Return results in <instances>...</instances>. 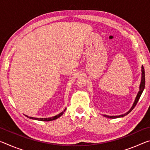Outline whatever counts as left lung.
<instances>
[{
    "label": "left lung",
    "mask_w": 150,
    "mask_h": 150,
    "mask_svg": "<svg viewBox=\"0 0 150 150\" xmlns=\"http://www.w3.org/2000/svg\"><path fill=\"white\" fill-rule=\"evenodd\" d=\"M144 88H145V71H144V68L143 67V65H142V79H141V83H140V85H139V89L138 94H137V96L135 98V100H134V103H133V105L132 106L131 108L129 110V111L127 112L126 113L124 114V115H119V116H107V115H103L106 118H120V117H123V116H126L128 115L130 112L133 110L134 108L135 107L136 104L138 103V100L139 99V97H140V96L142 95V92H143V91L144 89Z\"/></svg>",
    "instance_id": "left-lung-1"
}]
</instances>
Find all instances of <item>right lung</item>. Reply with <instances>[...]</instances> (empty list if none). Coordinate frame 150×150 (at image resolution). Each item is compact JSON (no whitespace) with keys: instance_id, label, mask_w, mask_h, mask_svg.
Segmentation results:
<instances>
[{"instance_id":"1","label":"right lung","mask_w":150,"mask_h":150,"mask_svg":"<svg viewBox=\"0 0 150 150\" xmlns=\"http://www.w3.org/2000/svg\"><path fill=\"white\" fill-rule=\"evenodd\" d=\"M65 110H66V108H65V110H63V112H61V113H59V115H57L56 116H52V117H51V118H38L31 117V116H27V115H25V116H26V117L30 118V119H32V120H40V121H51V120H55V119L59 118L60 116H62L63 113H64V112L65 111Z\"/></svg>"}]
</instances>
